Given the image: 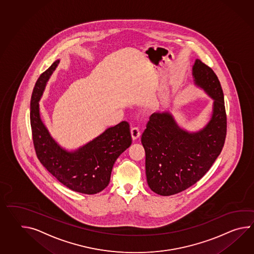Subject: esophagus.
Masks as SVG:
<instances>
[{
    "label": "esophagus",
    "instance_id": "esophagus-1",
    "mask_svg": "<svg viewBox=\"0 0 254 254\" xmlns=\"http://www.w3.org/2000/svg\"><path fill=\"white\" fill-rule=\"evenodd\" d=\"M131 136L133 140H136L140 136V131L136 127H132L131 128Z\"/></svg>",
    "mask_w": 254,
    "mask_h": 254
}]
</instances>
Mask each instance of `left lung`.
<instances>
[{
    "label": "left lung",
    "mask_w": 254,
    "mask_h": 254,
    "mask_svg": "<svg viewBox=\"0 0 254 254\" xmlns=\"http://www.w3.org/2000/svg\"><path fill=\"white\" fill-rule=\"evenodd\" d=\"M192 75L195 84L214 99L209 123L190 133L181 128L169 112H156L149 117L141 137L147 184L158 195H174L194 185L209 171L224 146L227 116L220 81L198 59Z\"/></svg>",
    "instance_id": "1"
}]
</instances>
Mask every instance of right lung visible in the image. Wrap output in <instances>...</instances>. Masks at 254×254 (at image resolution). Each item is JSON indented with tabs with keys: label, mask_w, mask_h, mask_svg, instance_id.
<instances>
[{
	"label": "right lung",
	"mask_w": 254,
	"mask_h": 254,
	"mask_svg": "<svg viewBox=\"0 0 254 254\" xmlns=\"http://www.w3.org/2000/svg\"><path fill=\"white\" fill-rule=\"evenodd\" d=\"M58 64L59 60L53 63L40 75L32 94L30 122L35 153L42 165L63 185L73 191L96 194L109 184L117 158L132 143L129 125L122 121L75 151L68 152L60 147L41 120L38 103Z\"/></svg>",
	"instance_id": "obj_1"
}]
</instances>
